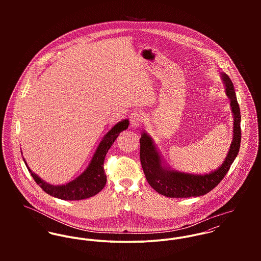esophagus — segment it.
<instances>
[{
  "label": "esophagus",
  "mask_w": 261,
  "mask_h": 261,
  "mask_svg": "<svg viewBox=\"0 0 261 261\" xmlns=\"http://www.w3.org/2000/svg\"><path fill=\"white\" fill-rule=\"evenodd\" d=\"M129 120H130V125L133 127H138L142 124V122L144 120V113L140 111L132 112V114L129 116Z\"/></svg>",
  "instance_id": "esophagus-1"
}]
</instances>
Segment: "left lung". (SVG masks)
<instances>
[{"instance_id": "8db88e82", "label": "left lung", "mask_w": 261, "mask_h": 261, "mask_svg": "<svg viewBox=\"0 0 261 261\" xmlns=\"http://www.w3.org/2000/svg\"><path fill=\"white\" fill-rule=\"evenodd\" d=\"M227 96L234 116L233 141L223 164L216 171L205 175H194L170 170L162 165V160L155 147L146 133L140 139V158L146 179L159 194L170 198L198 197L209 193L217 186L228 173L232 163L238 154L241 143V114L230 77L222 73Z\"/></svg>"}]
</instances>
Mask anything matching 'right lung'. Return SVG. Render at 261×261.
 <instances>
[{
	"label": "right lung",
	"instance_id": "add662e5",
	"mask_svg": "<svg viewBox=\"0 0 261 261\" xmlns=\"http://www.w3.org/2000/svg\"><path fill=\"white\" fill-rule=\"evenodd\" d=\"M128 119H123L122 121L116 123L100 142L87 169L78 178L66 185L53 186L47 184L46 182L42 181L37 175L32 173V171L28 168L26 162L25 164L35 182L47 194L62 200L75 201L87 199L99 193L103 189V187L106 186L107 175L103 168L105 158L120 132L126 129L128 127Z\"/></svg>",
	"mask_w": 261,
	"mask_h": 261
}]
</instances>
